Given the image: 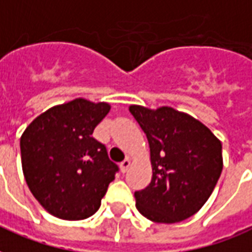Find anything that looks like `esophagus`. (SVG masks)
<instances>
[{"instance_id": "34e87169", "label": "esophagus", "mask_w": 252, "mask_h": 252, "mask_svg": "<svg viewBox=\"0 0 252 252\" xmlns=\"http://www.w3.org/2000/svg\"><path fill=\"white\" fill-rule=\"evenodd\" d=\"M129 166H130L129 158H126V160L123 161L122 164H120V169H122L123 173H126V170H128V168H129Z\"/></svg>"}]
</instances>
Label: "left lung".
<instances>
[{
  "instance_id": "8db88e82",
  "label": "left lung",
  "mask_w": 252,
  "mask_h": 252,
  "mask_svg": "<svg viewBox=\"0 0 252 252\" xmlns=\"http://www.w3.org/2000/svg\"><path fill=\"white\" fill-rule=\"evenodd\" d=\"M129 112L147 134L152 181L134 191L136 207L157 223H176L205 205L220 178L222 144L206 126L170 107L130 105Z\"/></svg>"
}]
</instances>
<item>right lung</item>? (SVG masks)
<instances>
[{
	"label": "right lung",
	"instance_id": "1",
	"mask_svg": "<svg viewBox=\"0 0 252 252\" xmlns=\"http://www.w3.org/2000/svg\"><path fill=\"white\" fill-rule=\"evenodd\" d=\"M107 103L75 99L34 119L21 137L25 180L36 201L57 218L86 220L100 207L119 166L92 137Z\"/></svg>",
	"mask_w": 252,
	"mask_h": 252
}]
</instances>
